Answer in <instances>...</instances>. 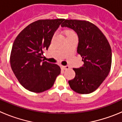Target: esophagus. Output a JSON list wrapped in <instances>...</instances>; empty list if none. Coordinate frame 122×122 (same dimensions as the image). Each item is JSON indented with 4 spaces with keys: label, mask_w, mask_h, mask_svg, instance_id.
<instances>
[{
    "label": "esophagus",
    "mask_w": 122,
    "mask_h": 122,
    "mask_svg": "<svg viewBox=\"0 0 122 122\" xmlns=\"http://www.w3.org/2000/svg\"><path fill=\"white\" fill-rule=\"evenodd\" d=\"M61 68L62 69V70H68V69L70 68V66H68V65H66V66H61Z\"/></svg>",
    "instance_id": "obj_1"
}]
</instances>
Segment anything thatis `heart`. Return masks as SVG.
Returning a JSON list of instances; mask_svg holds the SVG:
<instances>
[{
  "instance_id": "obj_1",
  "label": "heart",
  "mask_w": 122,
  "mask_h": 122,
  "mask_svg": "<svg viewBox=\"0 0 122 122\" xmlns=\"http://www.w3.org/2000/svg\"><path fill=\"white\" fill-rule=\"evenodd\" d=\"M73 34H74V33H73L72 31H70V30H68L66 32V36H68V35H73Z\"/></svg>"
}]
</instances>
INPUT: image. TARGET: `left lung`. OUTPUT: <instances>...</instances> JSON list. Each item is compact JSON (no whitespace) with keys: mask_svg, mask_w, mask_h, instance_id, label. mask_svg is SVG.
Returning a JSON list of instances; mask_svg holds the SVG:
<instances>
[{"mask_svg":"<svg viewBox=\"0 0 122 122\" xmlns=\"http://www.w3.org/2000/svg\"><path fill=\"white\" fill-rule=\"evenodd\" d=\"M62 27L73 29L77 33V52L84 65L73 68L76 76L68 84L71 89L80 94L95 91L108 76L112 63V51L107 38L95 25L89 21L65 19Z\"/></svg>","mask_w":122,"mask_h":122,"instance_id":"left-lung-1","label":"left lung"}]
</instances>
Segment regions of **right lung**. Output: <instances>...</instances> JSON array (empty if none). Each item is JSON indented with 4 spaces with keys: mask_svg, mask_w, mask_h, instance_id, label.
I'll list each match as a JSON object with an SVG mask.
<instances>
[{
    "mask_svg": "<svg viewBox=\"0 0 122 122\" xmlns=\"http://www.w3.org/2000/svg\"><path fill=\"white\" fill-rule=\"evenodd\" d=\"M64 19H41L24 29L13 44L10 65L19 83L29 91L40 93L53 86L60 73L59 65L43 61L52 38Z\"/></svg>",
    "mask_w": 122,
    "mask_h": 122,
    "instance_id": "1",
    "label": "right lung"
}]
</instances>
